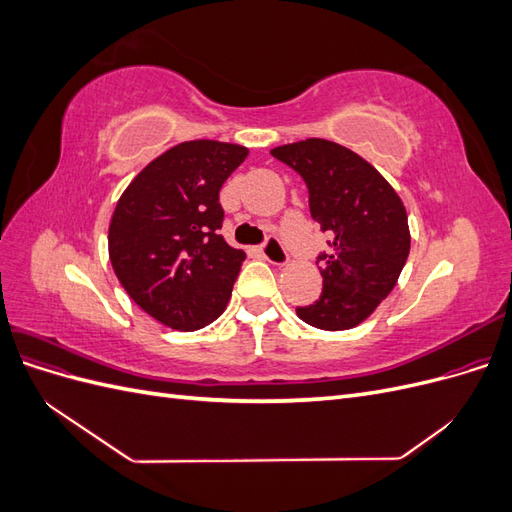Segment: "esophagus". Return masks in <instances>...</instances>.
I'll return each mask as SVG.
<instances>
[{"instance_id": "1", "label": "esophagus", "mask_w": 512, "mask_h": 512, "mask_svg": "<svg viewBox=\"0 0 512 512\" xmlns=\"http://www.w3.org/2000/svg\"><path fill=\"white\" fill-rule=\"evenodd\" d=\"M260 254L265 260H269L271 265H277V267H284L288 265V252L284 250V245L280 243V239L275 237H269L265 243L260 245Z\"/></svg>"}]
</instances>
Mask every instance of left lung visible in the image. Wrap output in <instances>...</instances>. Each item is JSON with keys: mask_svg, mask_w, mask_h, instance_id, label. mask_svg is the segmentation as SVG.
Instances as JSON below:
<instances>
[{"mask_svg": "<svg viewBox=\"0 0 512 512\" xmlns=\"http://www.w3.org/2000/svg\"><path fill=\"white\" fill-rule=\"evenodd\" d=\"M271 156L303 177L309 213L327 232L320 254L322 292L297 316L322 331L361 324L389 297L410 254L408 213L378 170L344 145L307 138L271 149Z\"/></svg>", "mask_w": 512, "mask_h": 512, "instance_id": "1", "label": "left lung"}]
</instances>
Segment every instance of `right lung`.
<instances>
[{
  "mask_svg": "<svg viewBox=\"0 0 512 512\" xmlns=\"http://www.w3.org/2000/svg\"><path fill=\"white\" fill-rule=\"evenodd\" d=\"M247 149L188 141L149 162L121 194L108 226V256L132 301L177 331L218 318L230 299L243 250L220 235V190Z\"/></svg>",
  "mask_w": 512,
  "mask_h": 512,
  "instance_id": "obj_1",
  "label": "right lung"
}]
</instances>
